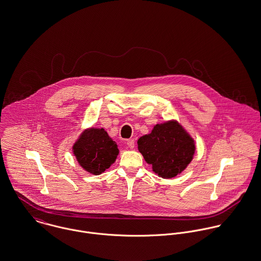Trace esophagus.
Segmentation results:
<instances>
[{"label":"esophagus","mask_w":261,"mask_h":261,"mask_svg":"<svg viewBox=\"0 0 261 261\" xmlns=\"http://www.w3.org/2000/svg\"><path fill=\"white\" fill-rule=\"evenodd\" d=\"M126 143H127L128 147H129L130 149H133V148L135 147V140H134V139H128Z\"/></svg>","instance_id":"1"}]
</instances>
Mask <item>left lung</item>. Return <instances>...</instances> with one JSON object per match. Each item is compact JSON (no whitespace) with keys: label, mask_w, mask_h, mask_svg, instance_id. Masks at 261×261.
<instances>
[{"label":"left lung","mask_w":261,"mask_h":261,"mask_svg":"<svg viewBox=\"0 0 261 261\" xmlns=\"http://www.w3.org/2000/svg\"><path fill=\"white\" fill-rule=\"evenodd\" d=\"M137 143L153 171L167 179L181 173L195 153L194 140L177 121L155 125L151 133L140 137Z\"/></svg>","instance_id":"1"}]
</instances>
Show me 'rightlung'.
Listing matches in <instances>:
<instances>
[{
    "label": "right lung",
    "instance_id": "right-lung-1",
    "mask_svg": "<svg viewBox=\"0 0 261 261\" xmlns=\"http://www.w3.org/2000/svg\"><path fill=\"white\" fill-rule=\"evenodd\" d=\"M73 152L83 169L99 175L115 162L119 149L103 128H91L81 134L73 146Z\"/></svg>",
    "mask_w": 261,
    "mask_h": 261
}]
</instances>
